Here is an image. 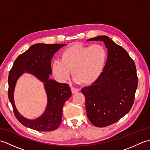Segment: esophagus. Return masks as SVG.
I'll list each match as a JSON object with an SVG mask.
<instances>
[{
	"instance_id": "34e87169",
	"label": "esophagus",
	"mask_w": 150,
	"mask_h": 150,
	"mask_svg": "<svg viewBox=\"0 0 150 150\" xmlns=\"http://www.w3.org/2000/svg\"><path fill=\"white\" fill-rule=\"evenodd\" d=\"M71 90L72 93H77V92L79 91V90L78 88H73V87H72L71 88Z\"/></svg>"
}]
</instances>
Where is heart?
Here are the masks:
<instances>
[{
    "label": "heart",
    "instance_id": "b5f03b06",
    "mask_svg": "<svg viewBox=\"0 0 150 150\" xmlns=\"http://www.w3.org/2000/svg\"><path fill=\"white\" fill-rule=\"evenodd\" d=\"M107 57L106 50L100 44H73L62 51L60 60H53L52 71L57 78L66 81L69 79L72 70L75 82L91 84L104 71Z\"/></svg>",
    "mask_w": 150,
    "mask_h": 150
}]
</instances>
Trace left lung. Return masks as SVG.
I'll return each mask as SVG.
<instances>
[{
    "instance_id": "obj_1",
    "label": "left lung",
    "mask_w": 150,
    "mask_h": 150,
    "mask_svg": "<svg viewBox=\"0 0 150 150\" xmlns=\"http://www.w3.org/2000/svg\"><path fill=\"white\" fill-rule=\"evenodd\" d=\"M93 40L103 41L108 59L99 78L81 91L89 120L95 126L103 128L116 122L131 110L138 77L134 61L122 47L105 35L87 41Z\"/></svg>"
}]
</instances>
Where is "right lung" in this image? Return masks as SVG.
<instances>
[{
  "instance_id": "obj_1",
  "label": "right lung",
  "mask_w": 150,
  "mask_h": 150,
  "mask_svg": "<svg viewBox=\"0 0 150 150\" xmlns=\"http://www.w3.org/2000/svg\"><path fill=\"white\" fill-rule=\"evenodd\" d=\"M65 44H36L15 60L8 76V98L17 120L22 125L39 132H51L56 129L62 120V108L71 96L69 85L59 83L50 79L52 73V59L57 51ZM24 72L34 75L44 83L47 95V106L42 116L35 120H28L19 113L14 102V90L19 77Z\"/></svg>"
}]
</instances>
